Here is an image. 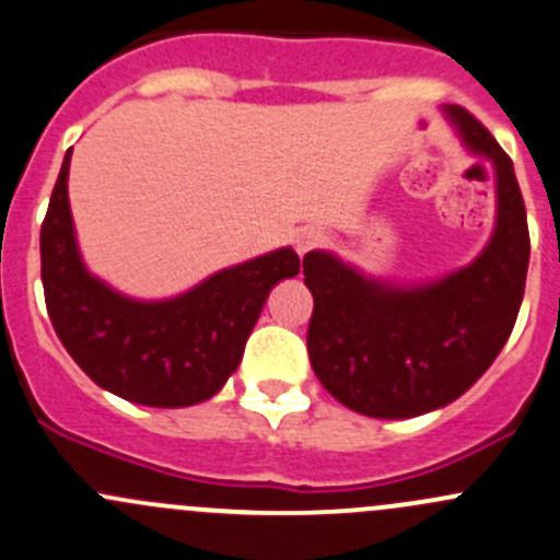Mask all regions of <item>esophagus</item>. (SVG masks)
<instances>
[{
    "instance_id": "esophagus-1",
    "label": "esophagus",
    "mask_w": 560,
    "mask_h": 560,
    "mask_svg": "<svg viewBox=\"0 0 560 560\" xmlns=\"http://www.w3.org/2000/svg\"><path fill=\"white\" fill-rule=\"evenodd\" d=\"M319 244H322V233L314 231V228H303V231L295 233V249L300 257H305L308 252H314Z\"/></svg>"
}]
</instances>
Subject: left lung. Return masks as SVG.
Listing matches in <instances>:
<instances>
[{
    "mask_svg": "<svg viewBox=\"0 0 560 560\" xmlns=\"http://www.w3.org/2000/svg\"><path fill=\"white\" fill-rule=\"evenodd\" d=\"M445 120L497 182V222L464 268L429 281L370 276L325 249L303 257L314 295L308 357L338 402L370 419H413L462 397L513 332L528 270L526 206L513 161L456 104Z\"/></svg>",
    "mask_w": 560,
    "mask_h": 560,
    "instance_id": "1",
    "label": "left lung"
}]
</instances>
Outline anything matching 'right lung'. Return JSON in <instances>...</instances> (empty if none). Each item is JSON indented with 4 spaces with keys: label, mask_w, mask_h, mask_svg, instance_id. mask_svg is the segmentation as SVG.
<instances>
[{
    "label": "right lung",
    "mask_w": 560,
    "mask_h": 560,
    "mask_svg": "<svg viewBox=\"0 0 560 560\" xmlns=\"http://www.w3.org/2000/svg\"><path fill=\"white\" fill-rule=\"evenodd\" d=\"M67 150L39 233L47 314L88 378L128 402L187 408L235 373L270 290L300 273L292 246L206 276L163 300L128 298L93 276L69 209Z\"/></svg>",
    "instance_id": "1"
}]
</instances>
